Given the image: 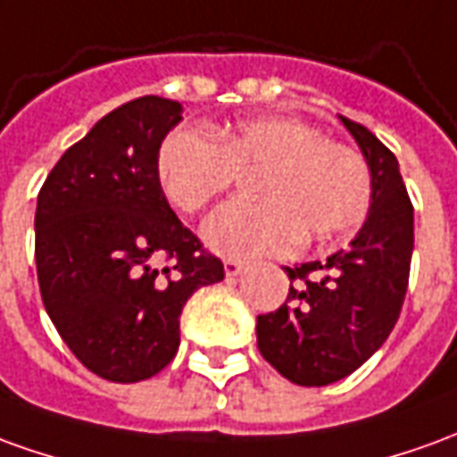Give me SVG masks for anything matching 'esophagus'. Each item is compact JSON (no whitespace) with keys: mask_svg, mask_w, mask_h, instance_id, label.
I'll return each mask as SVG.
<instances>
[{"mask_svg":"<svg viewBox=\"0 0 457 457\" xmlns=\"http://www.w3.org/2000/svg\"><path fill=\"white\" fill-rule=\"evenodd\" d=\"M242 270H245V264L239 260H225V274H228V277H237Z\"/></svg>","mask_w":457,"mask_h":457,"instance_id":"esophagus-1","label":"esophagus"}]
</instances>
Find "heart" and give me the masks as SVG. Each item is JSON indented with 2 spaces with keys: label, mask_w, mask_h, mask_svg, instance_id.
I'll use <instances>...</instances> for the list:
<instances>
[{
  "label": "heart",
  "mask_w": 457,
  "mask_h": 457,
  "mask_svg": "<svg viewBox=\"0 0 457 457\" xmlns=\"http://www.w3.org/2000/svg\"><path fill=\"white\" fill-rule=\"evenodd\" d=\"M250 173H260L252 180L257 200L220 207L203 228L207 247L225 257L279 254L299 239L324 242L353 228L371 197L361 153L296 118H252L212 138L178 129L158 151L162 190L190 215Z\"/></svg>",
  "instance_id": "heart-1"
}]
</instances>
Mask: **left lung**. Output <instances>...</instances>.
<instances>
[{
    "mask_svg": "<svg viewBox=\"0 0 457 457\" xmlns=\"http://www.w3.org/2000/svg\"><path fill=\"white\" fill-rule=\"evenodd\" d=\"M371 170L369 218L346 250L287 267L289 295L257 317V346L296 386H328L384 346L406 299L413 205L398 161L371 130L341 116Z\"/></svg>",
    "mask_w": 457,
    "mask_h": 457,
    "instance_id": "1",
    "label": "left lung"
}]
</instances>
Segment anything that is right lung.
Masks as SVG:
<instances>
[{"label": "right lung", "instance_id": "obj_1", "mask_svg": "<svg viewBox=\"0 0 457 457\" xmlns=\"http://www.w3.org/2000/svg\"><path fill=\"white\" fill-rule=\"evenodd\" d=\"M180 113L161 96L118 106L63 153L37 200L46 314L73 356L113 384L145 381L173 361L185 302L225 279L158 180V151ZM161 259L171 264L161 270Z\"/></svg>", "mask_w": 457, "mask_h": 457}]
</instances>
